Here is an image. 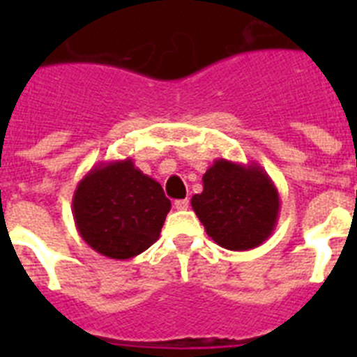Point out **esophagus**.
I'll return each mask as SVG.
<instances>
[{"label":"esophagus","mask_w":357,"mask_h":357,"mask_svg":"<svg viewBox=\"0 0 357 357\" xmlns=\"http://www.w3.org/2000/svg\"><path fill=\"white\" fill-rule=\"evenodd\" d=\"M189 207L188 198H182V200H175V209L176 211H185Z\"/></svg>","instance_id":"1"}]
</instances>
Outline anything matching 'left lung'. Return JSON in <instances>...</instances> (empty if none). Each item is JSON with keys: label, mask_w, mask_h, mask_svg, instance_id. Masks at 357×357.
<instances>
[{"label": "left lung", "mask_w": 357, "mask_h": 357, "mask_svg": "<svg viewBox=\"0 0 357 357\" xmlns=\"http://www.w3.org/2000/svg\"><path fill=\"white\" fill-rule=\"evenodd\" d=\"M202 182L204 191L191 198V206L207 236L220 247L250 250L273 234L280 198L259 164L216 159Z\"/></svg>", "instance_id": "8db88e82"}]
</instances>
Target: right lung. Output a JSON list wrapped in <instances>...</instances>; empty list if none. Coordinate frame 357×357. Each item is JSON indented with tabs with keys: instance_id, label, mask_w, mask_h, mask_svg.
<instances>
[{
	"instance_id": "right-lung-1",
	"label": "right lung",
	"mask_w": 357,
	"mask_h": 357,
	"mask_svg": "<svg viewBox=\"0 0 357 357\" xmlns=\"http://www.w3.org/2000/svg\"><path fill=\"white\" fill-rule=\"evenodd\" d=\"M172 202L132 159L100 162L78 182L73 218L78 234L98 254L132 259L159 239Z\"/></svg>"
}]
</instances>
